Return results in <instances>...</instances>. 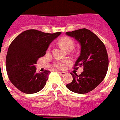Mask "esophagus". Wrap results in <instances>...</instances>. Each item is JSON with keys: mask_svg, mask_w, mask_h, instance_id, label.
<instances>
[{"mask_svg": "<svg viewBox=\"0 0 120 120\" xmlns=\"http://www.w3.org/2000/svg\"><path fill=\"white\" fill-rule=\"evenodd\" d=\"M59 74H60L61 75H62V76H63V75H64L65 74H66V72H59Z\"/></svg>", "mask_w": 120, "mask_h": 120, "instance_id": "34e87169", "label": "esophagus"}]
</instances>
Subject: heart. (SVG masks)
<instances>
[{"instance_id": "b5f03b06", "label": "heart", "mask_w": 120, "mask_h": 120, "mask_svg": "<svg viewBox=\"0 0 120 120\" xmlns=\"http://www.w3.org/2000/svg\"><path fill=\"white\" fill-rule=\"evenodd\" d=\"M59 45H61L65 50H68L69 49H73L74 48V42L70 38L64 37V38H62L61 39H60ZM56 67L57 68H60V69H63L65 67V64L63 62H57L56 64Z\"/></svg>"}]
</instances>
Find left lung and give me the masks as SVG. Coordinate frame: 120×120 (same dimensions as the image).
Listing matches in <instances>:
<instances>
[{
  "instance_id": "8db88e82",
  "label": "left lung",
  "mask_w": 120,
  "mask_h": 120,
  "mask_svg": "<svg viewBox=\"0 0 120 120\" xmlns=\"http://www.w3.org/2000/svg\"><path fill=\"white\" fill-rule=\"evenodd\" d=\"M66 34L74 38L79 43L80 55L75 66L83 67V72L80 75L71 73L73 80L66 86L75 93H88L99 85L107 74L109 67L107 50L99 37L88 29L68 31ZM78 68V67L75 68Z\"/></svg>"
}]
</instances>
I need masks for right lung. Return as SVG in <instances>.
Masks as SVG:
<instances>
[{"instance_id":"obj_1","label":"right lung","mask_w":120,"mask_h":120,"mask_svg":"<svg viewBox=\"0 0 120 120\" xmlns=\"http://www.w3.org/2000/svg\"><path fill=\"white\" fill-rule=\"evenodd\" d=\"M61 34L28 30L15 37L8 48L6 67L8 78L17 89L26 94H34L44 88L50 72L37 73L35 64Z\"/></svg>"}]
</instances>
